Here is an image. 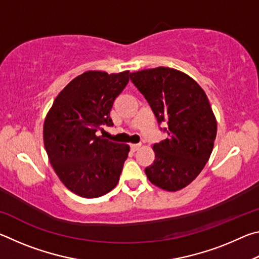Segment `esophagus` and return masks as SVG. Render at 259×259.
Returning a JSON list of instances; mask_svg holds the SVG:
<instances>
[{"instance_id": "esophagus-1", "label": "esophagus", "mask_w": 259, "mask_h": 259, "mask_svg": "<svg viewBox=\"0 0 259 259\" xmlns=\"http://www.w3.org/2000/svg\"><path fill=\"white\" fill-rule=\"evenodd\" d=\"M140 146H142L140 144H131L130 148H131V151H133V152H136L137 150H139Z\"/></svg>"}]
</instances>
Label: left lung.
<instances>
[{
    "mask_svg": "<svg viewBox=\"0 0 259 259\" xmlns=\"http://www.w3.org/2000/svg\"><path fill=\"white\" fill-rule=\"evenodd\" d=\"M150 104L157 123L166 122V138L153 145L154 162L145 169L152 184L169 192L186 187L202 171L213 148L216 117L207 95L191 76L156 67L130 73Z\"/></svg>",
    "mask_w": 259,
    "mask_h": 259,
    "instance_id": "8db88e82",
    "label": "left lung"
}]
</instances>
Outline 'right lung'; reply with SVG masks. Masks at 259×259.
Masks as SVG:
<instances>
[{
    "label": "right lung",
    "instance_id": "right-lung-1",
    "mask_svg": "<svg viewBox=\"0 0 259 259\" xmlns=\"http://www.w3.org/2000/svg\"><path fill=\"white\" fill-rule=\"evenodd\" d=\"M129 71H88L60 91L48 112L43 140L52 168L69 191L99 198L117 185L130 147L96 135L112 126L109 112L129 82Z\"/></svg>",
    "mask_w": 259,
    "mask_h": 259
}]
</instances>
